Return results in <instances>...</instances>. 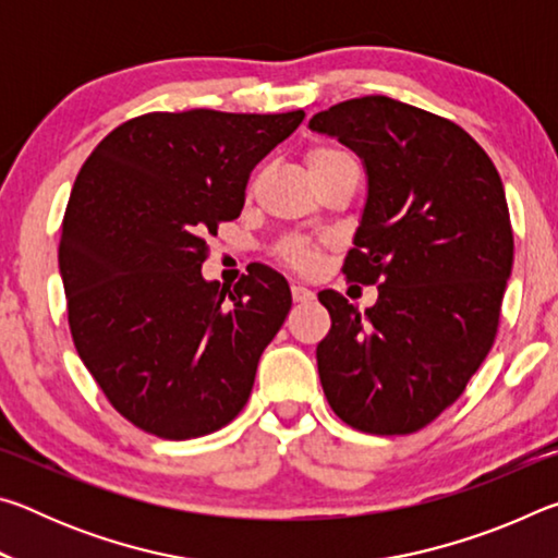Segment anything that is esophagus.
I'll list each match as a JSON object with an SVG mask.
<instances>
[{
	"label": "esophagus",
	"mask_w": 558,
	"mask_h": 558,
	"mask_svg": "<svg viewBox=\"0 0 558 558\" xmlns=\"http://www.w3.org/2000/svg\"><path fill=\"white\" fill-rule=\"evenodd\" d=\"M290 292H292V300H295V302H310V300H315V292L310 290V288H305V286H292Z\"/></svg>",
	"instance_id": "obj_1"
}]
</instances>
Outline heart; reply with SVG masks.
<instances>
[{
    "instance_id": "1",
    "label": "heart",
    "mask_w": 558,
    "mask_h": 558,
    "mask_svg": "<svg viewBox=\"0 0 558 558\" xmlns=\"http://www.w3.org/2000/svg\"><path fill=\"white\" fill-rule=\"evenodd\" d=\"M305 159H307L310 174H313V179H315L319 174L329 172L332 167L347 162V159H352V157H349L344 149H339V147L317 145L310 149ZM278 253H280L282 263H288L290 268H295L300 272H313L319 263V245L310 239H298V235L295 239H288L286 243H282Z\"/></svg>"
}]
</instances>
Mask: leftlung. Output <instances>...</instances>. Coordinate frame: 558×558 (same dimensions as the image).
Masks as SVG:
<instances>
[{
  "instance_id": "8db88e82",
  "label": "left lung",
  "mask_w": 558,
  "mask_h": 558,
  "mask_svg": "<svg viewBox=\"0 0 558 558\" xmlns=\"http://www.w3.org/2000/svg\"><path fill=\"white\" fill-rule=\"evenodd\" d=\"M310 128L364 159L369 199L342 272L379 286L366 313L317 295L332 317L319 381L347 426L409 436L460 399L495 344L514 258L502 179L456 122L386 96L337 102Z\"/></svg>"
}]
</instances>
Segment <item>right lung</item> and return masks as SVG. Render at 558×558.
<instances>
[{
  "mask_svg": "<svg viewBox=\"0 0 558 558\" xmlns=\"http://www.w3.org/2000/svg\"><path fill=\"white\" fill-rule=\"evenodd\" d=\"M302 118L145 112L102 137L75 177L59 245L71 337L135 428L209 436L248 401L290 288L260 263L233 290L206 282V235L239 219L253 167Z\"/></svg>",
  "mask_w": 558,
  "mask_h": 558,
  "instance_id": "obj_1",
  "label": "right lung"
}]
</instances>
